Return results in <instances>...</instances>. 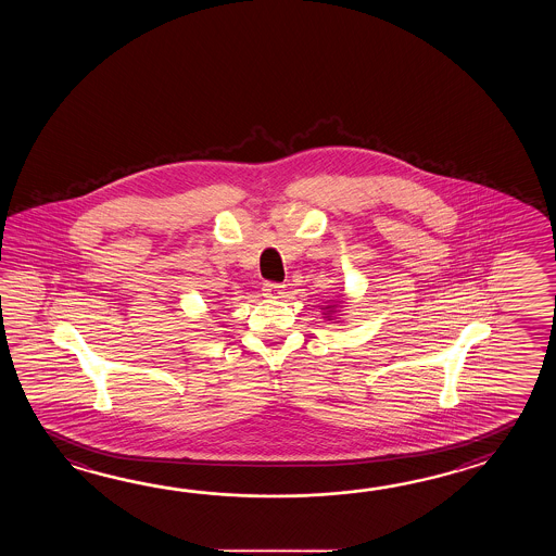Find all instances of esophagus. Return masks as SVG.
I'll return each instance as SVG.
<instances>
[{
	"label": "esophagus",
	"mask_w": 556,
	"mask_h": 556,
	"mask_svg": "<svg viewBox=\"0 0 556 556\" xmlns=\"http://www.w3.org/2000/svg\"><path fill=\"white\" fill-rule=\"evenodd\" d=\"M262 292H264L266 298H270V300H278V298L283 295V286L282 283L266 282L264 288H262Z\"/></svg>",
	"instance_id": "esophagus-1"
}]
</instances>
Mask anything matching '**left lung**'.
<instances>
[{
    "label": "left lung",
    "mask_w": 556,
    "mask_h": 556,
    "mask_svg": "<svg viewBox=\"0 0 556 556\" xmlns=\"http://www.w3.org/2000/svg\"><path fill=\"white\" fill-rule=\"evenodd\" d=\"M340 307H342V300H338V302H333V304H330V306L321 307V309H324V318H328V319L336 318V316H338V314H340V312H338V309H340Z\"/></svg>",
    "instance_id": "obj_1"
}]
</instances>
